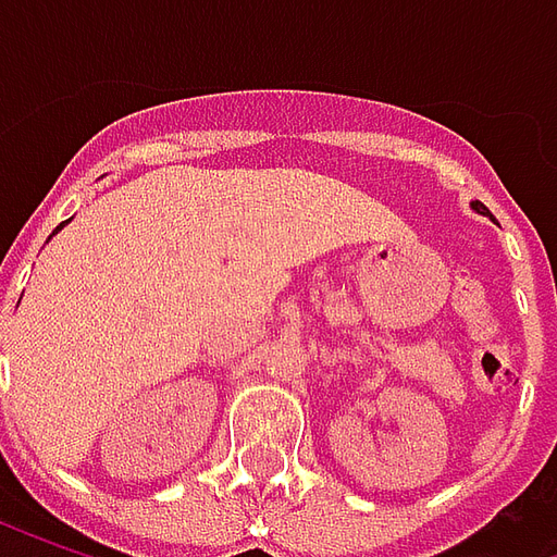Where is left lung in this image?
I'll return each instance as SVG.
<instances>
[{
	"label": "left lung",
	"mask_w": 557,
	"mask_h": 557,
	"mask_svg": "<svg viewBox=\"0 0 557 557\" xmlns=\"http://www.w3.org/2000/svg\"><path fill=\"white\" fill-rule=\"evenodd\" d=\"M474 206V211H480V214H490V208L483 206V202H471Z\"/></svg>",
	"instance_id": "1"
}]
</instances>
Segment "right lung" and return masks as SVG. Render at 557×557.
<instances>
[{"instance_id":"add662e5","label":"right lung","mask_w":557,"mask_h":557,"mask_svg":"<svg viewBox=\"0 0 557 557\" xmlns=\"http://www.w3.org/2000/svg\"><path fill=\"white\" fill-rule=\"evenodd\" d=\"M59 230H62V226H59Z\"/></svg>"}]
</instances>
